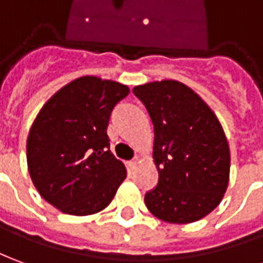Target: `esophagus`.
I'll return each mask as SVG.
<instances>
[{
    "mask_svg": "<svg viewBox=\"0 0 263 263\" xmlns=\"http://www.w3.org/2000/svg\"><path fill=\"white\" fill-rule=\"evenodd\" d=\"M137 163H139V157H135L133 160H130V162H128V166H130V167H135Z\"/></svg>",
    "mask_w": 263,
    "mask_h": 263,
    "instance_id": "esophagus-1",
    "label": "esophagus"
}]
</instances>
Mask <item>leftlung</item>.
<instances>
[{"instance_id": "1", "label": "left lung", "mask_w": 263, "mask_h": 263, "mask_svg": "<svg viewBox=\"0 0 263 263\" xmlns=\"http://www.w3.org/2000/svg\"><path fill=\"white\" fill-rule=\"evenodd\" d=\"M155 127L153 159L159 183L144 196L152 215L169 223H190L223 199L231 169L225 132L211 107L176 80L136 86Z\"/></svg>"}]
</instances>
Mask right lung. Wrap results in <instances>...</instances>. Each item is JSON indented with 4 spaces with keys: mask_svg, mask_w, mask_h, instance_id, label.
Here are the masks:
<instances>
[{
    "mask_svg": "<svg viewBox=\"0 0 263 263\" xmlns=\"http://www.w3.org/2000/svg\"><path fill=\"white\" fill-rule=\"evenodd\" d=\"M127 86L94 76L76 79L45 103L27 139V163L35 189L74 216L107 208L126 167L110 152L107 126Z\"/></svg>",
    "mask_w": 263,
    "mask_h": 263,
    "instance_id": "obj_1",
    "label": "right lung"
}]
</instances>
